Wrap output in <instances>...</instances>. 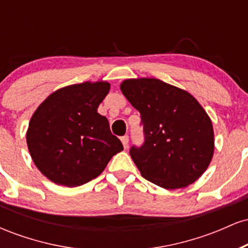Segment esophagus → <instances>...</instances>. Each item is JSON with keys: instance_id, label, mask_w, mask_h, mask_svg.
<instances>
[{"instance_id": "esophagus-1", "label": "esophagus", "mask_w": 248, "mask_h": 248, "mask_svg": "<svg viewBox=\"0 0 248 248\" xmlns=\"http://www.w3.org/2000/svg\"><path fill=\"white\" fill-rule=\"evenodd\" d=\"M121 142H122V144H124V148H128V143H129V138H128V135L122 136Z\"/></svg>"}]
</instances>
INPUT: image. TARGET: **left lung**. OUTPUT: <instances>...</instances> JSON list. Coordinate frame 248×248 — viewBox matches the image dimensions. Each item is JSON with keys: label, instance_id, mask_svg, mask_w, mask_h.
Here are the masks:
<instances>
[{"label": "left lung", "instance_id": "obj_1", "mask_svg": "<svg viewBox=\"0 0 248 248\" xmlns=\"http://www.w3.org/2000/svg\"><path fill=\"white\" fill-rule=\"evenodd\" d=\"M121 92L140 112L144 142L129 154L141 175L164 189L186 187L212 160L211 119L186 91L155 78L127 79Z\"/></svg>", "mask_w": 248, "mask_h": 248}]
</instances>
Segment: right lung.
<instances>
[{
  "mask_svg": "<svg viewBox=\"0 0 248 248\" xmlns=\"http://www.w3.org/2000/svg\"><path fill=\"white\" fill-rule=\"evenodd\" d=\"M107 81H85L62 87L31 116L27 143L33 163L59 186H79L104 171L124 150L98 107L109 92Z\"/></svg>",
  "mask_w": 248,
  "mask_h": 248,
  "instance_id": "obj_1",
  "label": "right lung"
}]
</instances>
